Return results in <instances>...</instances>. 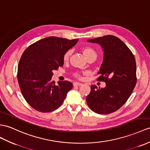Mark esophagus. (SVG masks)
<instances>
[{
  "label": "esophagus",
  "mask_w": 150,
  "mask_h": 150,
  "mask_svg": "<svg viewBox=\"0 0 150 150\" xmlns=\"http://www.w3.org/2000/svg\"><path fill=\"white\" fill-rule=\"evenodd\" d=\"M82 85V83H78V82H74L73 83V86H79Z\"/></svg>",
  "instance_id": "1"
}]
</instances>
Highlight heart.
Masks as SVG:
<instances>
[{
	"label": "heart",
	"mask_w": 150,
	"mask_h": 150,
	"mask_svg": "<svg viewBox=\"0 0 150 150\" xmlns=\"http://www.w3.org/2000/svg\"><path fill=\"white\" fill-rule=\"evenodd\" d=\"M81 52L83 54V55L85 56V57L86 58V60L90 59V58H97V54L96 53V51H95L92 47H91L90 46H84L81 47ZM71 51H67V52H65L63 56V60L64 62H67L69 57L71 55ZM74 77L77 78H81V76H80L78 73H75L74 74Z\"/></svg>",
	"instance_id": "b5f03b06"
}]
</instances>
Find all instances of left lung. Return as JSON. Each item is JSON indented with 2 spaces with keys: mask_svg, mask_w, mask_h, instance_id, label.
Returning <instances> with one entry per match:
<instances>
[{
  "mask_svg": "<svg viewBox=\"0 0 150 150\" xmlns=\"http://www.w3.org/2000/svg\"><path fill=\"white\" fill-rule=\"evenodd\" d=\"M87 41L103 47L104 60L97 80L104 81L105 86H91L86 103L95 112L109 114L121 108L133 92L137 82L136 60L129 47L116 36L105 35Z\"/></svg>",
  "mask_w": 150,
  "mask_h": 150,
  "instance_id": "1",
  "label": "left lung"
}]
</instances>
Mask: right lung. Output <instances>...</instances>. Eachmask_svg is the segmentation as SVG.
<instances>
[{"label": "right lung", "mask_w": 150, "mask_h": 150, "mask_svg": "<svg viewBox=\"0 0 150 150\" xmlns=\"http://www.w3.org/2000/svg\"><path fill=\"white\" fill-rule=\"evenodd\" d=\"M78 40L51 36L32 44L24 51L18 64L17 77L21 93L32 108L49 112L64 103L72 84L59 81L55 85L52 81L53 71L63 66L64 53Z\"/></svg>", "instance_id": "obj_1"}]
</instances>
